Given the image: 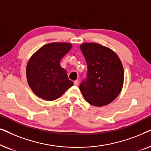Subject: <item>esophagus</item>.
<instances>
[{"label": "esophagus", "instance_id": "esophagus-1", "mask_svg": "<svg viewBox=\"0 0 151 151\" xmlns=\"http://www.w3.org/2000/svg\"><path fill=\"white\" fill-rule=\"evenodd\" d=\"M73 83H74V85H75V86H78V83H79V81H78V80H76L73 82Z\"/></svg>", "mask_w": 151, "mask_h": 151}]
</instances>
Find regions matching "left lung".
<instances>
[{"label": "left lung", "mask_w": 151, "mask_h": 151, "mask_svg": "<svg viewBox=\"0 0 151 151\" xmlns=\"http://www.w3.org/2000/svg\"><path fill=\"white\" fill-rule=\"evenodd\" d=\"M80 49L87 65V74L80 84V91L93 106L109 104L118 96L123 86L120 60L111 49L98 43H84Z\"/></svg>", "instance_id": "left-lung-1"}]
</instances>
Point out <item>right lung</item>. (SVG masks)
<instances>
[{"mask_svg":"<svg viewBox=\"0 0 151 151\" xmlns=\"http://www.w3.org/2000/svg\"><path fill=\"white\" fill-rule=\"evenodd\" d=\"M67 42L45 45L31 57L26 69L27 80L32 91L43 100H56L73 85L60 60L71 49Z\"/></svg>","mask_w":151,"mask_h":151,"instance_id":"add662e5","label":"right lung"}]
</instances>
